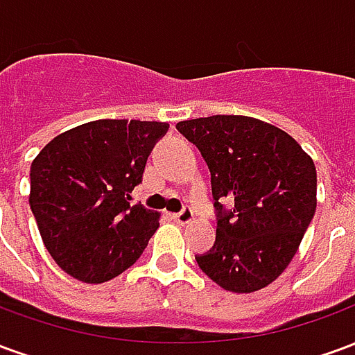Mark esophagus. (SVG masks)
Listing matches in <instances>:
<instances>
[{
  "label": "esophagus",
  "instance_id": "1",
  "mask_svg": "<svg viewBox=\"0 0 355 355\" xmlns=\"http://www.w3.org/2000/svg\"><path fill=\"white\" fill-rule=\"evenodd\" d=\"M173 218H175V220H177L178 224H188L193 218L192 207H188V205H186V207L180 209V213H177V215H173Z\"/></svg>",
  "mask_w": 355,
  "mask_h": 355
}]
</instances>
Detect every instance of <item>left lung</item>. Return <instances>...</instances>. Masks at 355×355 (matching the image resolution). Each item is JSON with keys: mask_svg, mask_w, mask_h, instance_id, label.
Instances as JSON below:
<instances>
[{"mask_svg": "<svg viewBox=\"0 0 355 355\" xmlns=\"http://www.w3.org/2000/svg\"><path fill=\"white\" fill-rule=\"evenodd\" d=\"M177 129L207 163L215 200L216 239L196 261L232 293L266 287L295 257L315 213L312 157L287 132L254 117H198Z\"/></svg>", "mask_w": 355, "mask_h": 355, "instance_id": "left-lung-1", "label": "left lung"}]
</instances>
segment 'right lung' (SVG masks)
Wrapping results in <instances>:
<instances>
[{"label": "right lung", "instance_id": "right-lung-1", "mask_svg": "<svg viewBox=\"0 0 355 355\" xmlns=\"http://www.w3.org/2000/svg\"><path fill=\"white\" fill-rule=\"evenodd\" d=\"M169 125L98 119L58 135L30 169V209L49 254L76 279L104 283L139 261L159 215L131 203Z\"/></svg>", "mask_w": 355, "mask_h": 355}]
</instances>
